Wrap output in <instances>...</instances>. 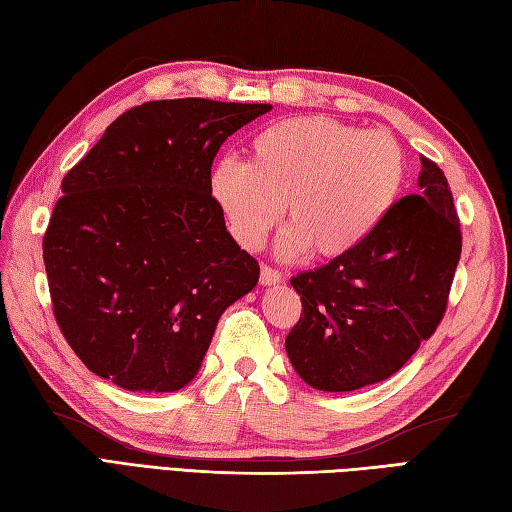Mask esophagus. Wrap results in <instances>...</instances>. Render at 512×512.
Returning a JSON list of instances; mask_svg holds the SVG:
<instances>
[{
    "label": "esophagus",
    "instance_id": "34e87169",
    "mask_svg": "<svg viewBox=\"0 0 512 512\" xmlns=\"http://www.w3.org/2000/svg\"><path fill=\"white\" fill-rule=\"evenodd\" d=\"M281 281V273L270 266H262V273H259V284L262 286H275Z\"/></svg>",
    "mask_w": 512,
    "mask_h": 512
}]
</instances>
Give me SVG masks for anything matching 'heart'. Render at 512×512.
<instances>
[{
  "label": "heart",
  "instance_id": "heart-1",
  "mask_svg": "<svg viewBox=\"0 0 512 512\" xmlns=\"http://www.w3.org/2000/svg\"><path fill=\"white\" fill-rule=\"evenodd\" d=\"M407 158L394 134L330 116L277 121L248 140L246 165L217 160L209 189L239 246L257 250L284 206L279 253L339 259L385 222L405 184Z\"/></svg>",
  "mask_w": 512,
  "mask_h": 512
}]
</instances>
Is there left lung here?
<instances>
[{"mask_svg":"<svg viewBox=\"0 0 512 512\" xmlns=\"http://www.w3.org/2000/svg\"><path fill=\"white\" fill-rule=\"evenodd\" d=\"M420 162L418 193L400 198L361 246L290 279L303 310L286 352L314 389L354 391L396 374L447 312L460 220L442 169Z\"/></svg>","mask_w":512,"mask_h":512,"instance_id":"1","label":"left lung"}]
</instances>
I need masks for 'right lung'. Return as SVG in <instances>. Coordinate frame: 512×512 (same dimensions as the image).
<instances>
[{
  "label": "right lung",
  "mask_w": 512,
  "mask_h": 512,
  "mask_svg": "<svg viewBox=\"0 0 512 512\" xmlns=\"http://www.w3.org/2000/svg\"><path fill=\"white\" fill-rule=\"evenodd\" d=\"M268 103L149 101L118 116L65 173L43 235L54 319L96 376L129 391L195 378L222 312L259 264L209 189L224 140Z\"/></svg>",
  "instance_id": "obj_1"
}]
</instances>
